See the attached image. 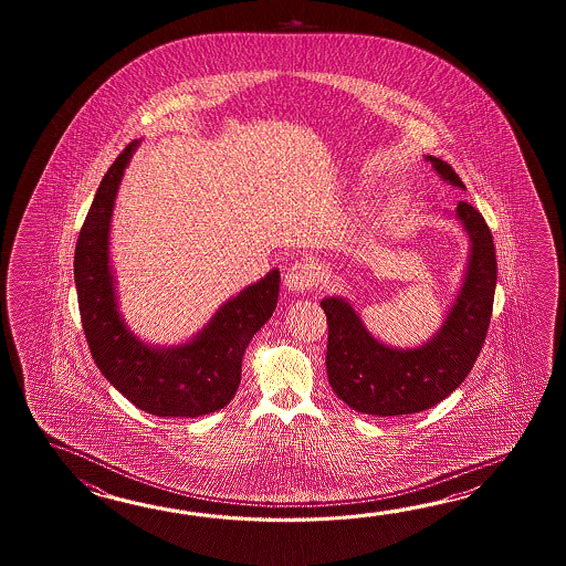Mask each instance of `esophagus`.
Wrapping results in <instances>:
<instances>
[{
  "mask_svg": "<svg viewBox=\"0 0 566 566\" xmlns=\"http://www.w3.org/2000/svg\"><path fill=\"white\" fill-rule=\"evenodd\" d=\"M285 285L291 291H297V293H305V291H313V289L319 285V269L315 266L312 261H295L293 265L289 266L287 273H285Z\"/></svg>",
  "mask_w": 566,
  "mask_h": 566,
  "instance_id": "1",
  "label": "esophagus"
}]
</instances>
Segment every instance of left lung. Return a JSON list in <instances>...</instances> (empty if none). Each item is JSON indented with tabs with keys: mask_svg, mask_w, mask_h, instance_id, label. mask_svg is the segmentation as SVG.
I'll use <instances>...</instances> for the list:
<instances>
[{
	"mask_svg": "<svg viewBox=\"0 0 566 566\" xmlns=\"http://www.w3.org/2000/svg\"><path fill=\"white\" fill-rule=\"evenodd\" d=\"M427 161L443 180L465 188L447 161L433 156ZM455 214L473 242L470 266L441 332L422 348H386L366 332L346 301H322L327 317V378L337 398L352 409L376 417L431 409L468 378L478 360L492 319L497 261L480 210L461 200Z\"/></svg>",
	"mask_w": 566,
	"mask_h": 566,
	"instance_id": "1",
	"label": "left lung"
}]
</instances>
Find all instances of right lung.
<instances>
[{
	"label": "right lung",
	"mask_w": 566,
	"mask_h": 566,
	"mask_svg": "<svg viewBox=\"0 0 566 566\" xmlns=\"http://www.w3.org/2000/svg\"><path fill=\"white\" fill-rule=\"evenodd\" d=\"M132 142L107 169L74 251V283L86 344L98 370L137 409L202 417L227 407L241 385L242 354L277 307L279 271L230 300L200 336L180 348H149L125 329L108 269V222Z\"/></svg>",
	"instance_id": "1"
}]
</instances>
